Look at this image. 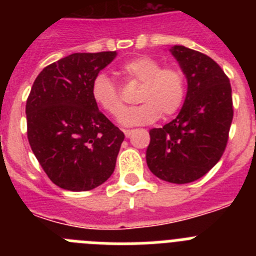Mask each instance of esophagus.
<instances>
[{
	"instance_id": "obj_1",
	"label": "esophagus",
	"mask_w": 256,
	"mask_h": 256,
	"mask_svg": "<svg viewBox=\"0 0 256 256\" xmlns=\"http://www.w3.org/2000/svg\"><path fill=\"white\" fill-rule=\"evenodd\" d=\"M133 133L132 130H124V134H126V137H130V134Z\"/></svg>"
}]
</instances>
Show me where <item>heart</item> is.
Returning <instances> with one entry per match:
<instances>
[{"label":"heart","instance_id":"obj_1","mask_svg":"<svg viewBox=\"0 0 256 256\" xmlns=\"http://www.w3.org/2000/svg\"><path fill=\"white\" fill-rule=\"evenodd\" d=\"M120 73L128 82L141 84L137 101L142 104L124 112L120 117L124 126L151 124L160 115L169 118L182 108L187 83L186 76L180 68L162 66L155 58L138 56L126 61L120 66ZM91 96L94 104L112 118H119L124 110L120 92L108 74L100 73L94 76Z\"/></svg>","mask_w":256,"mask_h":256}]
</instances>
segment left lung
Returning a JSON list of instances; mask_svg holds the SVG:
<instances>
[{"instance_id":"1","label":"left lung","mask_w":256,"mask_h":256,"mask_svg":"<svg viewBox=\"0 0 256 256\" xmlns=\"http://www.w3.org/2000/svg\"><path fill=\"white\" fill-rule=\"evenodd\" d=\"M170 52L186 76L187 94L176 119L150 130L146 162L158 178L183 184L205 176L224 152L234 119L232 90L212 58L184 46Z\"/></svg>"}]
</instances>
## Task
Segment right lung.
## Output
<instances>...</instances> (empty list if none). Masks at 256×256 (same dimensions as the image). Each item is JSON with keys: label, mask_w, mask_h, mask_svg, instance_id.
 Instances as JSON below:
<instances>
[{"label": "right lung", "mask_w": 256, "mask_h": 256, "mask_svg": "<svg viewBox=\"0 0 256 256\" xmlns=\"http://www.w3.org/2000/svg\"><path fill=\"white\" fill-rule=\"evenodd\" d=\"M116 51L79 52L44 68L26 106L28 141L50 180L68 191H90L110 178L124 133L91 96L94 76Z\"/></svg>", "instance_id": "1"}]
</instances>
